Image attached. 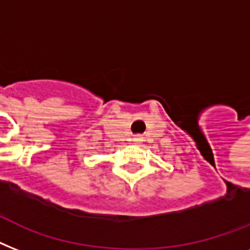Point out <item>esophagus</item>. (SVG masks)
<instances>
[{
  "instance_id": "1",
  "label": "esophagus",
  "mask_w": 250,
  "mask_h": 250,
  "mask_svg": "<svg viewBox=\"0 0 250 250\" xmlns=\"http://www.w3.org/2000/svg\"><path fill=\"white\" fill-rule=\"evenodd\" d=\"M141 141H143V139H141L140 136H136L135 139H133V143H135V144H140Z\"/></svg>"
}]
</instances>
